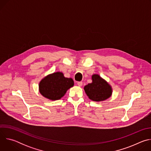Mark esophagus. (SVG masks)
Instances as JSON below:
<instances>
[{"instance_id":"esophagus-1","label":"esophagus","mask_w":151,"mask_h":151,"mask_svg":"<svg viewBox=\"0 0 151 151\" xmlns=\"http://www.w3.org/2000/svg\"><path fill=\"white\" fill-rule=\"evenodd\" d=\"M77 84H78V85L79 86V87H81V86L82 85V81H79V82H78Z\"/></svg>"}]
</instances>
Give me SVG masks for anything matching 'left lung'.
<instances>
[{
    "label": "left lung",
    "instance_id": "8db88e82",
    "mask_svg": "<svg viewBox=\"0 0 151 151\" xmlns=\"http://www.w3.org/2000/svg\"><path fill=\"white\" fill-rule=\"evenodd\" d=\"M93 82L84 87V90L90 99L100 101L104 100L111 97L112 88L106 81L98 75H93Z\"/></svg>",
    "mask_w": 151,
    "mask_h": 151
}]
</instances>
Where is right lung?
I'll use <instances>...</instances> for the list:
<instances>
[{"mask_svg": "<svg viewBox=\"0 0 151 151\" xmlns=\"http://www.w3.org/2000/svg\"><path fill=\"white\" fill-rule=\"evenodd\" d=\"M73 85L72 78H65L61 72H56L48 75L40 82L39 91L44 97L56 100L64 96Z\"/></svg>", "mask_w": 151, "mask_h": 151, "instance_id": "right-lung-1", "label": "right lung"}]
</instances>
